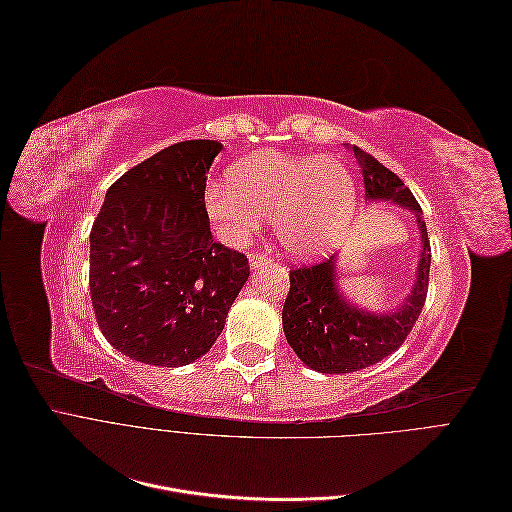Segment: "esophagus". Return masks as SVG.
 <instances>
[{"label":"esophagus","mask_w":512,"mask_h":512,"mask_svg":"<svg viewBox=\"0 0 512 512\" xmlns=\"http://www.w3.org/2000/svg\"><path fill=\"white\" fill-rule=\"evenodd\" d=\"M271 262H273V258H271L269 252H254V254H250V265H252V269L271 265Z\"/></svg>","instance_id":"34e87169"}]
</instances>
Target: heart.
<instances>
[{
  "instance_id": "b5f03b06",
  "label": "heart",
  "mask_w": 512,
  "mask_h": 512,
  "mask_svg": "<svg viewBox=\"0 0 512 512\" xmlns=\"http://www.w3.org/2000/svg\"><path fill=\"white\" fill-rule=\"evenodd\" d=\"M228 183H209L203 209L226 243L239 245L273 218L275 237L292 256L316 258L344 241L354 218V183L335 158L252 153L228 168Z\"/></svg>"
}]
</instances>
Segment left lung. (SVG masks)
Wrapping results in <instances>:
<instances>
[{
    "label": "left lung",
    "mask_w": 512,
    "mask_h": 512,
    "mask_svg": "<svg viewBox=\"0 0 512 512\" xmlns=\"http://www.w3.org/2000/svg\"><path fill=\"white\" fill-rule=\"evenodd\" d=\"M365 179V198H384L412 209L421 228L423 252L416 284L406 303L391 314H369L348 305L335 288V256L290 269L284 301V333L299 359L322 374H350L393 354L410 335L427 299L431 245L421 205L393 170L352 147Z\"/></svg>",
    "instance_id": "1"
}]
</instances>
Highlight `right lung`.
<instances>
[{
    "label": "right lung",
    "instance_id": "1",
    "mask_svg": "<svg viewBox=\"0 0 512 512\" xmlns=\"http://www.w3.org/2000/svg\"><path fill=\"white\" fill-rule=\"evenodd\" d=\"M218 141H183L132 166L91 226L89 292L108 344L156 367L211 350L250 277L247 256L215 243L203 209Z\"/></svg>",
    "mask_w": 512,
    "mask_h": 512
}]
</instances>
